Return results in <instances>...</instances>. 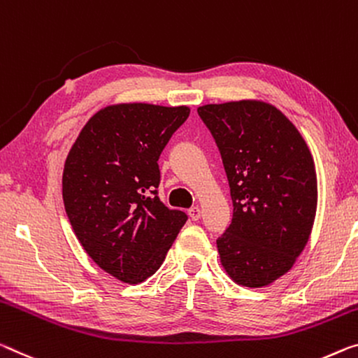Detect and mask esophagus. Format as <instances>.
<instances>
[{
	"instance_id": "esophagus-1",
	"label": "esophagus",
	"mask_w": 358,
	"mask_h": 358,
	"mask_svg": "<svg viewBox=\"0 0 358 358\" xmlns=\"http://www.w3.org/2000/svg\"><path fill=\"white\" fill-rule=\"evenodd\" d=\"M188 215H189V218L192 221H197L201 218V208L199 207H192V208L188 210Z\"/></svg>"
}]
</instances>
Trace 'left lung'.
Masks as SVG:
<instances>
[{
    "label": "left lung",
    "instance_id": "obj_1",
    "mask_svg": "<svg viewBox=\"0 0 358 358\" xmlns=\"http://www.w3.org/2000/svg\"><path fill=\"white\" fill-rule=\"evenodd\" d=\"M197 113L228 175L234 215L217 241L237 285L268 287L293 268L317 212L314 157L299 130L263 100L210 103Z\"/></svg>",
    "mask_w": 358,
    "mask_h": 358
}]
</instances>
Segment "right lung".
<instances>
[{
  "mask_svg": "<svg viewBox=\"0 0 358 358\" xmlns=\"http://www.w3.org/2000/svg\"><path fill=\"white\" fill-rule=\"evenodd\" d=\"M189 108L116 103L84 124L65 159L62 192L90 259L137 285L155 274L186 223L159 201L157 159Z\"/></svg>",
  "mask_w": 358,
  "mask_h": 358,
  "instance_id": "right-lung-1",
  "label": "right lung"
}]
</instances>
